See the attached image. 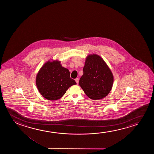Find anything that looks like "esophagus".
I'll return each instance as SVG.
<instances>
[{"label":"esophagus","instance_id":"obj_1","mask_svg":"<svg viewBox=\"0 0 154 154\" xmlns=\"http://www.w3.org/2000/svg\"><path fill=\"white\" fill-rule=\"evenodd\" d=\"M75 81H76V83L78 84V82H79V78H76V79H75Z\"/></svg>","mask_w":154,"mask_h":154}]
</instances>
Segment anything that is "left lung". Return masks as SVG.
Wrapping results in <instances>:
<instances>
[{
  "label": "left lung",
  "mask_w": 154,
  "mask_h": 154,
  "mask_svg": "<svg viewBox=\"0 0 154 154\" xmlns=\"http://www.w3.org/2000/svg\"><path fill=\"white\" fill-rule=\"evenodd\" d=\"M83 72L79 85L89 98L102 99L110 93L113 85L114 76L99 55L93 54L87 57Z\"/></svg>",
  "instance_id": "obj_1"
}]
</instances>
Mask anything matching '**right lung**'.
Masks as SVG:
<instances>
[{
  "label": "right lung",
  "instance_id": "right-lung-1",
  "mask_svg": "<svg viewBox=\"0 0 154 154\" xmlns=\"http://www.w3.org/2000/svg\"><path fill=\"white\" fill-rule=\"evenodd\" d=\"M37 87L46 99L56 100L60 99L70 87L76 85L70 77L69 70L60 64V61L50 60L42 66L37 75Z\"/></svg>",
  "mask_w": 154,
  "mask_h": 154
}]
</instances>
